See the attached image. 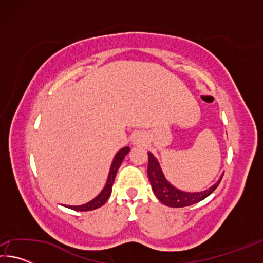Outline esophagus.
<instances>
[{"instance_id": "1", "label": "esophagus", "mask_w": 263, "mask_h": 263, "mask_svg": "<svg viewBox=\"0 0 263 263\" xmlns=\"http://www.w3.org/2000/svg\"><path fill=\"white\" fill-rule=\"evenodd\" d=\"M132 142H133V145L139 146V145H141V144H142V142H144V138H142V136H141V135H138V136H136L135 138H133Z\"/></svg>"}]
</instances>
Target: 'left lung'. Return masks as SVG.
<instances>
[{
    "label": "left lung",
    "mask_w": 263,
    "mask_h": 263,
    "mask_svg": "<svg viewBox=\"0 0 263 263\" xmlns=\"http://www.w3.org/2000/svg\"><path fill=\"white\" fill-rule=\"evenodd\" d=\"M147 175L154 194L160 202L171 208H183L201 202L204 198H206L209 195H211L217 186L219 185L224 173L220 175L216 183L212 184L209 189L197 191V193H189V191H183L175 188L171 182H168L157 158L148 152Z\"/></svg>",
    "instance_id": "1"
}]
</instances>
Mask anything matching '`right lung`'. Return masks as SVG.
I'll use <instances>...</instances> for the list:
<instances>
[{"instance_id":"right-lung-1","label":"right lung","mask_w":263,"mask_h":263,"mask_svg":"<svg viewBox=\"0 0 263 263\" xmlns=\"http://www.w3.org/2000/svg\"><path fill=\"white\" fill-rule=\"evenodd\" d=\"M128 152H130V147H127L126 146V147L121 148L117 153H116L112 162H111L109 175H108V179H106V183L104 185V188L102 189L101 193L97 195L94 199H91L90 202H88L86 204H82V205H64V206L72 209V210H75V211H90V210H95V209H99L103 205V204H105V202L108 201L111 195V190H112V184H114L116 174H117L118 168L121 167L124 158H125V155Z\"/></svg>"}]
</instances>
